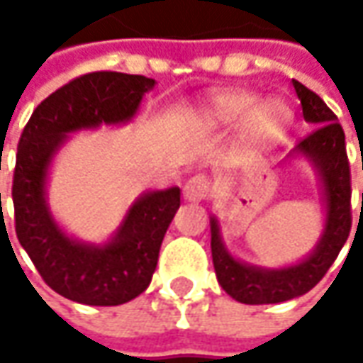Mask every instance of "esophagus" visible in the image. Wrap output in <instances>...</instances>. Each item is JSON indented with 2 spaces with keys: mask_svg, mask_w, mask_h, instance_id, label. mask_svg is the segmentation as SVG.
<instances>
[{
  "mask_svg": "<svg viewBox=\"0 0 363 363\" xmlns=\"http://www.w3.org/2000/svg\"><path fill=\"white\" fill-rule=\"evenodd\" d=\"M208 191H210V179L203 174H196L186 182L184 198L189 200V202H200V200H206Z\"/></svg>",
  "mask_w": 363,
  "mask_h": 363,
  "instance_id": "1",
  "label": "esophagus"
}]
</instances>
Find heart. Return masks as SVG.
Returning <instances> with one entry per match:
<instances>
[{
	"instance_id": "heart-1",
	"label": "heart",
	"mask_w": 363,
	"mask_h": 363,
	"mask_svg": "<svg viewBox=\"0 0 363 363\" xmlns=\"http://www.w3.org/2000/svg\"><path fill=\"white\" fill-rule=\"evenodd\" d=\"M210 119L216 125L242 123V137L246 145L260 147L272 141L291 121V113L281 101H260L257 94L242 91L222 92L210 101Z\"/></svg>"
}]
</instances>
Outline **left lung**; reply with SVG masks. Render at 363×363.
<instances>
[{
	"mask_svg": "<svg viewBox=\"0 0 363 363\" xmlns=\"http://www.w3.org/2000/svg\"><path fill=\"white\" fill-rule=\"evenodd\" d=\"M293 86L303 106V117L315 125L313 131L301 139L297 151L313 161L321 175L328 202L325 230L311 257L295 267L271 271L248 267L232 258L220 240L216 218H212V260L218 283L232 299L246 305L283 303L311 291L335 262L352 230V175L345 151V133L337 123L335 113L323 103L319 94L309 91L299 80H293Z\"/></svg>",
	"mask_w": 363,
	"mask_h": 363,
	"instance_id": "8db88e82",
	"label": "left lung"
}]
</instances>
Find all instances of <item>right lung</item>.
<instances>
[{"label":"right lung","mask_w":363,"mask_h":363,"mask_svg":"<svg viewBox=\"0 0 363 363\" xmlns=\"http://www.w3.org/2000/svg\"><path fill=\"white\" fill-rule=\"evenodd\" d=\"M153 84L141 74H82L35 106L21 131L11 186L16 236L44 283L66 299L113 307L139 297L151 283L163 236L179 208V188L145 194L111 242L86 246L68 238L50 216L44 184L66 133L129 121Z\"/></svg>","instance_id":"1"}]
</instances>
